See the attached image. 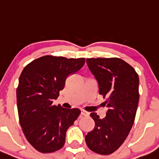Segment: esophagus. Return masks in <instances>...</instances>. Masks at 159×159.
<instances>
[{"label": "esophagus", "mask_w": 159, "mask_h": 159, "mask_svg": "<svg viewBox=\"0 0 159 159\" xmlns=\"http://www.w3.org/2000/svg\"><path fill=\"white\" fill-rule=\"evenodd\" d=\"M81 114L82 115V116H88V112H87V111H85L84 110H81Z\"/></svg>", "instance_id": "34e87169"}]
</instances>
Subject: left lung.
Segmentation results:
<instances>
[{
  "instance_id": "1",
  "label": "left lung",
  "mask_w": 159,
  "mask_h": 159,
  "mask_svg": "<svg viewBox=\"0 0 159 159\" xmlns=\"http://www.w3.org/2000/svg\"><path fill=\"white\" fill-rule=\"evenodd\" d=\"M87 64L98 84L106 116L101 119L90 113L95 127L85 136L87 147L100 155H110L119 148L134 123L139 100V78L134 68L118 58H87Z\"/></svg>"
}]
</instances>
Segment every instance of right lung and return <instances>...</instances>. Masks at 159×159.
Wrapping results in <instances>:
<instances>
[{
    "instance_id": "1",
    "label": "right lung",
    "mask_w": 159,
    "mask_h": 159,
    "mask_svg": "<svg viewBox=\"0 0 159 159\" xmlns=\"http://www.w3.org/2000/svg\"><path fill=\"white\" fill-rule=\"evenodd\" d=\"M85 58L45 55L26 65L19 78L17 105L19 121L35 150L50 153L62 148L66 133L77 119L79 109L52 104L70 75L84 66Z\"/></svg>"
}]
</instances>
